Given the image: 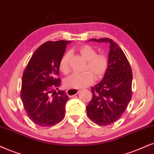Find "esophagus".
<instances>
[{"instance_id":"34e87169","label":"esophagus","mask_w":154,"mask_h":154,"mask_svg":"<svg viewBox=\"0 0 154 154\" xmlns=\"http://www.w3.org/2000/svg\"><path fill=\"white\" fill-rule=\"evenodd\" d=\"M79 91V90H78V89H69L66 91V93H67V94L68 95V96L71 97H73V96H75V95L78 94Z\"/></svg>"}]
</instances>
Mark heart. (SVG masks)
Masks as SVG:
<instances>
[{"label": "heart", "mask_w": 154, "mask_h": 154, "mask_svg": "<svg viewBox=\"0 0 154 154\" xmlns=\"http://www.w3.org/2000/svg\"><path fill=\"white\" fill-rule=\"evenodd\" d=\"M79 54L85 60L87 65L85 71L82 74L74 73L65 79L64 84L68 88H81L90 85L96 79L104 77L109 68V57L105 54H97V51L92 47L85 45L78 49ZM70 52H66L60 60L59 67L62 72L67 75L70 71Z\"/></svg>", "instance_id": "heart-1"}]
</instances>
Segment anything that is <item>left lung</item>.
Here are the masks:
<instances>
[{
  "mask_svg": "<svg viewBox=\"0 0 154 154\" xmlns=\"http://www.w3.org/2000/svg\"><path fill=\"white\" fill-rule=\"evenodd\" d=\"M109 42V68L100 83L91 87L92 98L87 106L91 120L100 126H107L119 119L132 97V70L123 50L108 38L89 41Z\"/></svg>",
  "mask_w": 154,
  "mask_h": 154,
  "instance_id": "8db88e82",
  "label": "left lung"
}]
</instances>
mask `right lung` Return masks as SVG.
<instances>
[{"label": "right lung", "mask_w": 154, "mask_h": 154, "mask_svg": "<svg viewBox=\"0 0 154 154\" xmlns=\"http://www.w3.org/2000/svg\"><path fill=\"white\" fill-rule=\"evenodd\" d=\"M70 41H48L37 49L23 72L21 100L28 117L40 126H51L65 116L68 96L60 89L59 63Z\"/></svg>", "instance_id": "add662e5"}]
</instances>
